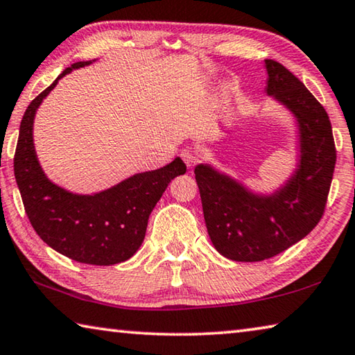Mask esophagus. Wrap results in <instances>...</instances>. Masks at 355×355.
<instances>
[{"mask_svg":"<svg viewBox=\"0 0 355 355\" xmlns=\"http://www.w3.org/2000/svg\"><path fill=\"white\" fill-rule=\"evenodd\" d=\"M182 158L184 161V164L191 169V167H194L200 161V153H199V150H197V148L186 147L182 152Z\"/></svg>","mask_w":355,"mask_h":355,"instance_id":"34e87169","label":"esophagus"}]
</instances>
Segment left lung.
<instances>
[{"label":"left lung","mask_w":355,"mask_h":355,"mask_svg":"<svg viewBox=\"0 0 355 355\" xmlns=\"http://www.w3.org/2000/svg\"><path fill=\"white\" fill-rule=\"evenodd\" d=\"M266 94L296 117L299 163L290 180L269 196L255 194L211 166L194 169L211 243L233 261H263L291 248L322 218L336 150L326 110L302 81L272 59L264 61Z\"/></svg>","instance_id":"8db88e82"}]
</instances>
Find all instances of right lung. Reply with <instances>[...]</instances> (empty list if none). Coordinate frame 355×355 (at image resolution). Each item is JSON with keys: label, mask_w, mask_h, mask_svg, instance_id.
Segmentation results:
<instances>
[{"label": "right lung", "mask_w": 355, "mask_h": 355, "mask_svg": "<svg viewBox=\"0 0 355 355\" xmlns=\"http://www.w3.org/2000/svg\"><path fill=\"white\" fill-rule=\"evenodd\" d=\"M91 62L70 65L29 103L20 123L14 173L28 219L42 241L78 263L110 266L128 260L141 248L150 213L167 184L186 172V164L175 158L92 196L73 194L46 178L34 150L35 111L62 76Z\"/></svg>", "instance_id": "right-lung-1"}]
</instances>
